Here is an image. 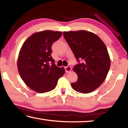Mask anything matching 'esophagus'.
<instances>
[{"instance_id": "1", "label": "esophagus", "mask_w": 128, "mask_h": 128, "mask_svg": "<svg viewBox=\"0 0 128 128\" xmlns=\"http://www.w3.org/2000/svg\"><path fill=\"white\" fill-rule=\"evenodd\" d=\"M65 69H66V72H70L71 70H72V68L70 66H67L65 67Z\"/></svg>"}]
</instances>
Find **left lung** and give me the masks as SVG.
Listing matches in <instances>:
<instances>
[{
	"mask_svg": "<svg viewBox=\"0 0 128 128\" xmlns=\"http://www.w3.org/2000/svg\"><path fill=\"white\" fill-rule=\"evenodd\" d=\"M63 36L79 62L73 69L78 80L71 86L84 94L93 92L104 81L110 70L107 47L98 36L86 30L64 32Z\"/></svg>",
	"mask_w": 128,
	"mask_h": 128,
	"instance_id": "obj_1",
	"label": "left lung"
}]
</instances>
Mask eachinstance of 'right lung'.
I'll use <instances>...</instances> for the list:
<instances>
[{"label": "right lung", "instance_id": "1", "mask_svg": "<svg viewBox=\"0 0 128 128\" xmlns=\"http://www.w3.org/2000/svg\"><path fill=\"white\" fill-rule=\"evenodd\" d=\"M62 34V32L52 30L37 32L30 36L21 48L17 60L18 73L26 85L36 92L54 89L65 73L63 67L56 66L51 57L52 45Z\"/></svg>", "mask_w": 128, "mask_h": 128}]
</instances>
